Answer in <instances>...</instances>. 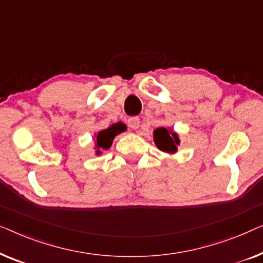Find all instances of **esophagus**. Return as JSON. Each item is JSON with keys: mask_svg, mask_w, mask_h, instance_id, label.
Masks as SVG:
<instances>
[{"mask_svg": "<svg viewBox=\"0 0 263 263\" xmlns=\"http://www.w3.org/2000/svg\"><path fill=\"white\" fill-rule=\"evenodd\" d=\"M127 124H128V126L132 128V130H136V128L139 127L140 120L138 117H130L127 120Z\"/></svg>", "mask_w": 263, "mask_h": 263, "instance_id": "esophagus-1", "label": "esophagus"}]
</instances>
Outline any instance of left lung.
<instances>
[{
    "label": "left lung",
    "instance_id": "obj_1",
    "mask_svg": "<svg viewBox=\"0 0 263 263\" xmlns=\"http://www.w3.org/2000/svg\"><path fill=\"white\" fill-rule=\"evenodd\" d=\"M154 140L157 147L165 153H175L179 145V137L176 133L168 131L165 127H158L154 131Z\"/></svg>",
    "mask_w": 263,
    "mask_h": 263
}]
</instances>
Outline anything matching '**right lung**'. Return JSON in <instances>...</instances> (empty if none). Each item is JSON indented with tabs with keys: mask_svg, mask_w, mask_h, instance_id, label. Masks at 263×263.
Masks as SVG:
<instances>
[{
	"mask_svg": "<svg viewBox=\"0 0 263 263\" xmlns=\"http://www.w3.org/2000/svg\"><path fill=\"white\" fill-rule=\"evenodd\" d=\"M125 130H126V126L123 123H117L113 124L108 128H106V130L100 131L96 135V147H98L96 154H101L102 150L109 149L110 145H112L114 137Z\"/></svg>",
	"mask_w": 263,
	"mask_h": 263,
	"instance_id": "right-lung-1",
	"label": "right lung"
}]
</instances>
